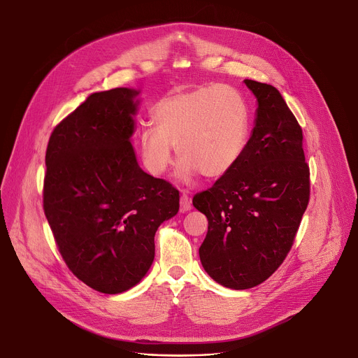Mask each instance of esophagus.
<instances>
[{
  "label": "esophagus",
  "mask_w": 358,
  "mask_h": 358,
  "mask_svg": "<svg viewBox=\"0 0 358 358\" xmlns=\"http://www.w3.org/2000/svg\"><path fill=\"white\" fill-rule=\"evenodd\" d=\"M191 201H189V196L187 194H182L181 198H180V210L181 213H188L191 211Z\"/></svg>",
  "instance_id": "34e87169"
}]
</instances>
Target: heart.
Returning a JSON list of instances; mask_svg holds the SVG:
<instances>
[{"label": "heart", "instance_id": "b5f03b06", "mask_svg": "<svg viewBox=\"0 0 358 358\" xmlns=\"http://www.w3.org/2000/svg\"><path fill=\"white\" fill-rule=\"evenodd\" d=\"M151 117L156 129L138 131V151L144 169L156 177L170 169L176 147L184 180L198 173L221 178L239 163L249 138V108L225 85L173 93L152 108Z\"/></svg>", "mask_w": 358, "mask_h": 358}]
</instances>
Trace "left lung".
Instances as JSON below:
<instances>
[{"label": "left lung", "instance_id": "obj_1", "mask_svg": "<svg viewBox=\"0 0 358 358\" xmlns=\"http://www.w3.org/2000/svg\"><path fill=\"white\" fill-rule=\"evenodd\" d=\"M243 83L258 103L246 148L227 176L192 199L208 220L202 268L235 290L261 285L282 265L310 195L303 133L285 99L272 85Z\"/></svg>", "mask_w": 358, "mask_h": 358}]
</instances>
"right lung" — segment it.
Listing matches in <instances>:
<instances>
[{
  "mask_svg": "<svg viewBox=\"0 0 358 358\" xmlns=\"http://www.w3.org/2000/svg\"><path fill=\"white\" fill-rule=\"evenodd\" d=\"M140 90L96 92L50 134L43 211L64 261L89 287L119 294L155 261V235L180 208L178 191L136 159Z\"/></svg>",
  "mask_w": 358,
  "mask_h": 358,
  "instance_id": "add662e5",
  "label": "right lung"
}]
</instances>
